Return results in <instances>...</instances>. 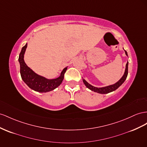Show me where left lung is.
<instances>
[{
	"label": "left lung",
	"mask_w": 147,
	"mask_h": 147,
	"mask_svg": "<svg viewBox=\"0 0 147 147\" xmlns=\"http://www.w3.org/2000/svg\"><path fill=\"white\" fill-rule=\"evenodd\" d=\"M124 51L127 56H128L127 51L125 50ZM128 64H129V62H127L125 65V69L124 75H123V76L121 77L120 80L117 81L116 83H115L114 84L105 86V87H101V88H98V87H95L94 86H92V85H90V83H88L83 78V82L84 83L85 85L87 87V88H89L90 90L93 91L94 92L101 93V94H106V93H109L110 92H112L113 91L117 90L126 80V78L127 77V75H128Z\"/></svg>",
	"instance_id": "obj_1"
}]
</instances>
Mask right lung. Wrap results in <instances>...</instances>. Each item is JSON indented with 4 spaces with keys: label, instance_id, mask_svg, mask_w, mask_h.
I'll return each mask as SVG.
<instances>
[{
    "label": "right lung",
    "instance_id": "obj_1",
    "mask_svg": "<svg viewBox=\"0 0 147 147\" xmlns=\"http://www.w3.org/2000/svg\"><path fill=\"white\" fill-rule=\"evenodd\" d=\"M27 47V43L22 47L19 55L18 62L20 65V74L22 80L31 89L39 93H46L55 89L61 84L64 77L67 67L62 70L60 76L56 78L47 79L36 74L26 64L24 54Z\"/></svg>",
    "mask_w": 147,
    "mask_h": 147
}]
</instances>
